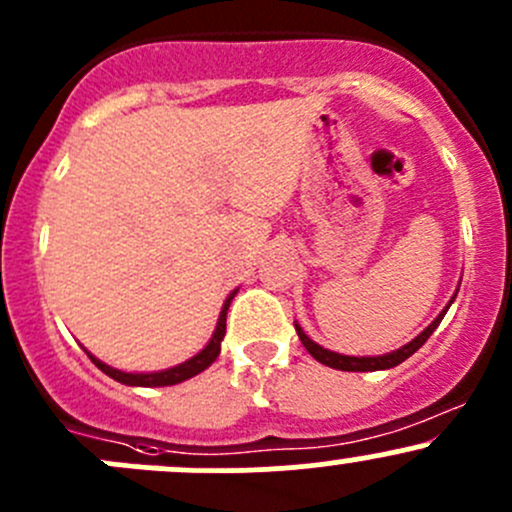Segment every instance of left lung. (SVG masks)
<instances>
[{"instance_id": "8db88e82", "label": "left lung", "mask_w": 512, "mask_h": 512, "mask_svg": "<svg viewBox=\"0 0 512 512\" xmlns=\"http://www.w3.org/2000/svg\"><path fill=\"white\" fill-rule=\"evenodd\" d=\"M451 302H453V299H451ZM446 312H448V307L443 309V312L438 314V317L433 319V322L428 324V327L423 329L421 334H418L414 342H409L406 347L396 349V352L384 354V356H344V354H337V352H329V349L314 344L312 339H309L307 334L302 332V327H299V324H294V327H297L299 342L304 344V349H307V352L312 354L314 359L322 361L324 366H332V369H339V371H379V369H394V366H399L401 361H406L411 354L418 352V349L426 344V339L431 337L433 332H436V327L441 324L443 314H446Z\"/></svg>"}]
</instances>
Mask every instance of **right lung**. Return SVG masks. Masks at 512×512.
<instances>
[{
    "mask_svg": "<svg viewBox=\"0 0 512 512\" xmlns=\"http://www.w3.org/2000/svg\"><path fill=\"white\" fill-rule=\"evenodd\" d=\"M235 294H237V289L230 294V297L225 299V307H223V312H220V319H218V329H215V334H213V339L208 342V347H205L200 354H195L193 359H188V361H183V364L173 366V369L156 371V374H126V371L113 369V366L103 364V361H98L96 356L89 354L91 361H94V364L103 371V374H108L111 379L121 381V384H128V386H173V384H180V381H185V379H193L195 374L205 371L210 364H213L215 359H218L220 342H223V337H225L227 307H230V302H232V297H235Z\"/></svg>",
    "mask_w": 512,
    "mask_h": 512,
    "instance_id": "1",
    "label": "right lung"
}]
</instances>
